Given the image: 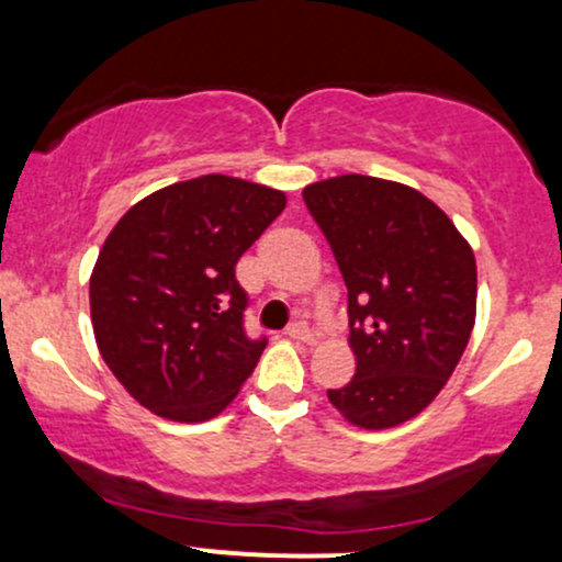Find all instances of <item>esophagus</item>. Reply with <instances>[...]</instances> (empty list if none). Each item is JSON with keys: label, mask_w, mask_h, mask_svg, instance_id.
I'll list each match as a JSON object with an SVG mask.
<instances>
[{"label": "esophagus", "mask_w": 562, "mask_h": 562, "mask_svg": "<svg viewBox=\"0 0 562 562\" xmlns=\"http://www.w3.org/2000/svg\"><path fill=\"white\" fill-rule=\"evenodd\" d=\"M288 338L299 340V344H308V346L317 344V335H314V330L306 325V322H293V325L288 327Z\"/></svg>", "instance_id": "esophagus-1"}]
</instances>
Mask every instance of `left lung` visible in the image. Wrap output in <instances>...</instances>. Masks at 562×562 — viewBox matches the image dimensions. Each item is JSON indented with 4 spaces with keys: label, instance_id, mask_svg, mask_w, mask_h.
Masks as SVG:
<instances>
[{
    "label": "left lung",
    "instance_id": "left-lung-1",
    "mask_svg": "<svg viewBox=\"0 0 562 562\" xmlns=\"http://www.w3.org/2000/svg\"><path fill=\"white\" fill-rule=\"evenodd\" d=\"M348 288L357 375L327 398L364 430L396 428L441 393L475 325L479 272L462 232L415 187L344 173L303 187Z\"/></svg>",
    "mask_w": 562,
    "mask_h": 562
}]
</instances>
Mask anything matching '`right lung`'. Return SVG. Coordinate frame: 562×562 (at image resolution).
<instances>
[{
  "label": "right lung",
  "mask_w": 562,
  "mask_h": 562,
  "mask_svg": "<svg viewBox=\"0 0 562 562\" xmlns=\"http://www.w3.org/2000/svg\"><path fill=\"white\" fill-rule=\"evenodd\" d=\"M285 192L224 173L134 203L89 277L94 340L142 406L205 423L229 406L267 340L243 330L235 263L285 209Z\"/></svg>",
  "instance_id": "1"
}]
</instances>
